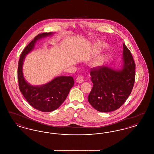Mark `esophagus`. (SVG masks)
Instances as JSON below:
<instances>
[{
  "mask_svg": "<svg viewBox=\"0 0 154 154\" xmlns=\"http://www.w3.org/2000/svg\"><path fill=\"white\" fill-rule=\"evenodd\" d=\"M76 81L77 82H79V83H82V82H84V76H82L81 75H79L77 77V78L76 79Z\"/></svg>",
  "mask_w": 154,
  "mask_h": 154,
  "instance_id": "34e87169",
  "label": "esophagus"
}]
</instances>
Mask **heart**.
<instances>
[{
	"instance_id": "obj_1",
	"label": "heart",
	"mask_w": 154,
	"mask_h": 154,
	"mask_svg": "<svg viewBox=\"0 0 154 154\" xmlns=\"http://www.w3.org/2000/svg\"><path fill=\"white\" fill-rule=\"evenodd\" d=\"M102 44L100 43H97L95 44V48L96 50H99L100 48V47H102ZM104 60V57L103 55H100L96 59L95 61L93 63V65L94 66H100L102 65L103 62Z\"/></svg>"
}]
</instances>
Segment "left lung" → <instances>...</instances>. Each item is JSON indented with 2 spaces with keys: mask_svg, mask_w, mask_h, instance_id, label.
I'll return each mask as SVG.
<instances>
[{
  "mask_svg": "<svg viewBox=\"0 0 154 154\" xmlns=\"http://www.w3.org/2000/svg\"><path fill=\"white\" fill-rule=\"evenodd\" d=\"M124 65L115 70L107 66L91 69L93 87L88 102L96 110L107 112L119 109L132 92L135 81V63L132 54L123 44Z\"/></svg>",
  "mask_w": 154,
  "mask_h": 154,
  "instance_id": "obj_1",
  "label": "left lung"
}]
</instances>
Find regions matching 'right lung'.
Here are the masks:
<instances>
[{
	"label": "right lung",
	"instance_id": "obj_1",
	"mask_svg": "<svg viewBox=\"0 0 154 154\" xmlns=\"http://www.w3.org/2000/svg\"><path fill=\"white\" fill-rule=\"evenodd\" d=\"M52 34V32H50L37 35L23 50L18 66V81L20 91L31 106L43 112H50L57 109L65 100L74 84L73 78L71 76L57 77L41 86H32L23 77L22 65L25 55L32 50L37 40Z\"/></svg>",
	"mask_w": 154,
	"mask_h": 154
}]
</instances>
